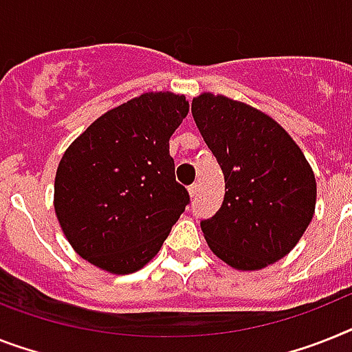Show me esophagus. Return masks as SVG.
Instances as JSON below:
<instances>
[{
    "mask_svg": "<svg viewBox=\"0 0 352 352\" xmlns=\"http://www.w3.org/2000/svg\"><path fill=\"white\" fill-rule=\"evenodd\" d=\"M197 192H199V185H197V183H192V185L188 187V194H190V197H196Z\"/></svg>",
    "mask_w": 352,
    "mask_h": 352,
    "instance_id": "1",
    "label": "esophagus"
}]
</instances>
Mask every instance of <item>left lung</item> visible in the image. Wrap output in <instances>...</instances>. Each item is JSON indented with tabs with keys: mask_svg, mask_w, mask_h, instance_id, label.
I'll return each mask as SVG.
<instances>
[{
	"mask_svg": "<svg viewBox=\"0 0 352 352\" xmlns=\"http://www.w3.org/2000/svg\"><path fill=\"white\" fill-rule=\"evenodd\" d=\"M192 117L225 176L221 208L201 221L208 246L245 272L277 263L315 214L306 156L274 118L245 102L203 93L192 100Z\"/></svg>",
	"mask_w": 352,
	"mask_h": 352,
	"instance_id": "1",
	"label": "left lung"
}]
</instances>
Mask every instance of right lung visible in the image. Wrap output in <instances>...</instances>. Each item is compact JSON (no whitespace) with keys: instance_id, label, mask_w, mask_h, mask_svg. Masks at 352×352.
Listing matches in <instances>:
<instances>
[{"instance_id":"add662e5","label":"right lung","mask_w":352,"mask_h":352,"mask_svg":"<svg viewBox=\"0 0 352 352\" xmlns=\"http://www.w3.org/2000/svg\"><path fill=\"white\" fill-rule=\"evenodd\" d=\"M187 113L183 95L144 93L104 113L66 149L54 207L82 259L126 275L158 254L190 203L169 155Z\"/></svg>"}]
</instances>
